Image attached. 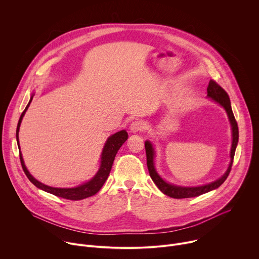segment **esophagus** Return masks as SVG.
I'll return each mask as SVG.
<instances>
[{"label": "esophagus", "instance_id": "esophagus-1", "mask_svg": "<svg viewBox=\"0 0 259 259\" xmlns=\"http://www.w3.org/2000/svg\"><path fill=\"white\" fill-rule=\"evenodd\" d=\"M145 128V124L142 121H134L131 125H130V131L132 133H137V132H141L143 131Z\"/></svg>", "mask_w": 259, "mask_h": 259}]
</instances>
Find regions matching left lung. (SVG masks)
I'll use <instances>...</instances> for the list:
<instances>
[{
    "instance_id": "left-lung-1",
    "label": "left lung",
    "mask_w": 259,
    "mask_h": 259,
    "mask_svg": "<svg viewBox=\"0 0 259 259\" xmlns=\"http://www.w3.org/2000/svg\"><path fill=\"white\" fill-rule=\"evenodd\" d=\"M207 96L212 98L214 101H216L217 103H219L221 106H223L226 109V112L229 116V119H230V122L232 125V132H233V142H232V149H231V163L229 165L227 172L223 176L209 184H205V186H201V187H194V188L174 186V184L166 182L156 171L155 164H154L155 151H154L153 144L150 141H145L144 146H145V153H146V165H147V169H149L150 175L156 186L158 187V189L163 194H165L166 196H169L171 198H174V199L193 198V197H198L203 194H206L210 191H213V190L219 188L221 184L226 181V179L228 178V176L232 170L236 147H237L238 140H239V128H238V124L235 119V116L233 114L229 94L225 91V89L223 87H220L215 81L210 80L209 85L207 87Z\"/></svg>"
}]
</instances>
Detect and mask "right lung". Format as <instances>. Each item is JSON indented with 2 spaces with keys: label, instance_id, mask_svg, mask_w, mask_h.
<instances>
[{
  "label": "right lung",
  "instance_id": "1",
  "mask_svg": "<svg viewBox=\"0 0 259 259\" xmlns=\"http://www.w3.org/2000/svg\"><path fill=\"white\" fill-rule=\"evenodd\" d=\"M32 100V96L30 97V100L28 102V104L26 105L25 109L22 112L18 124H17V129H16V139H17V144H18V149L19 147V141H18V132H19V127L22 121V118L26 112V109L28 108L30 102ZM128 139V133L125 130L119 131L115 134H113L112 136H109L108 139L106 140L103 151L101 154V163H100V168L97 171V173L95 174V176L89 180L88 182H85L81 186L77 187V188H71V189H58V188H52V187H48L46 184H43L42 182L38 181L35 178H33L30 173L28 172V170L26 169L21 153H19V158H20V163L22 166V169L25 173V175L27 176V178L29 179V181L34 184L36 188H39L49 194H52L56 197H60L66 200H71V201H78V200H83L86 198H89L91 196H94L104 184V182L106 181L110 169H112L115 157L118 153V151L120 150V147L123 145V143Z\"/></svg>",
  "mask_w": 259,
  "mask_h": 259
}]
</instances>
